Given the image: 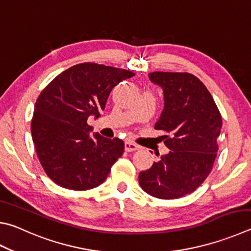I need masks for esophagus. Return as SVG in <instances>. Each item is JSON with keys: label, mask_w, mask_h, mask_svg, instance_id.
I'll list each match as a JSON object with an SVG mask.
<instances>
[{"label": "esophagus", "mask_w": 251, "mask_h": 251, "mask_svg": "<svg viewBox=\"0 0 251 251\" xmlns=\"http://www.w3.org/2000/svg\"><path fill=\"white\" fill-rule=\"evenodd\" d=\"M139 146L137 144L133 143V141H126L125 143V150L126 151H135V150H138Z\"/></svg>", "instance_id": "obj_1"}]
</instances>
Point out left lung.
<instances>
[{
    "label": "left lung",
    "instance_id": "obj_1",
    "mask_svg": "<svg viewBox=\"0 0 251 251\" xmlns=\"http://www.w3.org/2000/svg\"><path fill=\"white\" fill-rule=\"evenodd\" d=\"M160 85L165 107L154 129L170 151L139 173V184L157 199L173 200L194 192L213 169L222 116L202 81L188 72H150Z\"/></svg>",
    "mask_w": 251,
    "mask_h": 251
}]
</instances>
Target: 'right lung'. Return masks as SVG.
Returning a JSON list of instances; mask_svg holds the SVG:
<instances>
[{
  "label": "right lung",
  "instance_id": "add662e5",
  "mask_svg": "<svg viewBox=\"0 0 251 251\" xmlns=\"http://www.w3.org/2000/svg\"><path fill=\"white\" fill-rule=\"evenodd\" d=\"M134 72L83 62L58 75L40 92L31 118V136L46 175L65 189L85 191L102 184L124 152L117 137L95 133L88 117L100 116L112 89Z\"/></svg>",
  "mask_w": 251,
  "mask_h": 251
}]
</instances>
